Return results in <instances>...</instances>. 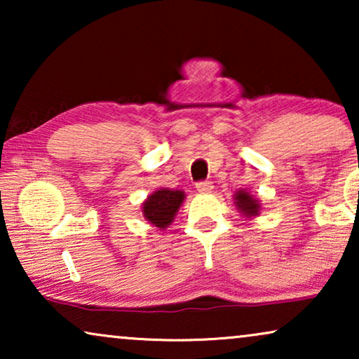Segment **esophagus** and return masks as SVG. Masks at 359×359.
<instances>
[{
    "label": "esophagus",
    "mask_w": 359,
    "mask_h": 359,
    "mask_svg": "<svg viewBox=\"0 0 359 359\" xmlns=\"http://www.w3.org/2000/svg\"><path fill=\"white\" fill-rule=\"evenodd\" d=\"M196 189H198L199 193L208 194L214 189V186H212V183H210V181H199V183H196Z\"/></svg>",
    "instance_id": "34e87169"
}]
</instances>
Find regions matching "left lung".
Listing matches in <instances>:
<instances>
[{"label": "left lung", "instance_id": "left-lung-1", "mask_svg": "<svg viewBox=\"0 0 359 359\" xmlns=\"http://www.w3.org/2000/svg\"><path fill=\"white\" fill-rule=\"evenodd\" d=\"M233 199H235V205H237L238 210L245 215V217H255V215L259 214L262 204H259L258 201L248 193V191L245 189L237 191Z\"/></svg>", "mask_w": 359, "mask_h": 359}]
</instances>
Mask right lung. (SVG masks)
Listing matches in <instances>:
<instances>
[{
	"label": "right lung",
	"mask_w": 359,
	"mask_h": 359,
	"mask_svg": "<svg viewBox=\"0 0 359 359\" xmlns=\"http://www.w3.org/2000/svg\"><path fill=\"white\" fill-rule=\"evenodd\" d=\"M183 199L184 193L181 189L161 188L145 199V203L142 204L144 205L142 212L150 224L163 230L173 222L180 205L183 204Z\"/></svg>",
	"instance_id": "right-lung-1"
}]
</instances>
